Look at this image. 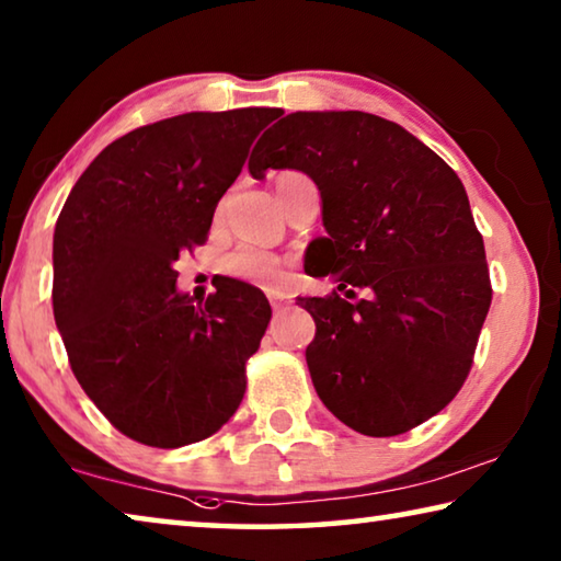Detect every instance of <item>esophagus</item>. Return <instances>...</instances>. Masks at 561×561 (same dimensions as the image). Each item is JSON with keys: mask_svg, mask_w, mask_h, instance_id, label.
<instances>
[{"mask_svg": "<svg viewBox=\"0 0 561 561\" xmlns=\"http://www.w3.org/2000/svg\"><path fill=\"white\" fill-rule=\"evenodd\" d=\"M266 297H270V301H272V307H274V309H282L284 301L289 299V295H282V291H266Z\"/></svg>", "mask_w": 561, "mask_h": 561, "instance_id": "obj_1", "label": "esophagus"}]
</instances>
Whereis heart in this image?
<instances>
[{"label": "heart", "mask_w": 561, "mask_h": 561, "mask_svg": "<svg viewBox=\"0 0 561 561\" xmlns=\"http://www.w3.org/2000/svg\"><path fill=\"white\" fill-rule=\"evenodd\" d=\"M297 172H282L277 176V190L284 180H289ZM225 272L229 277L242 279L249 284H260V287H274L284 279V262L274 252H266L260 247H239L232 254H227Z\"/></svg>", "instance_id": "1"}]
</instances>
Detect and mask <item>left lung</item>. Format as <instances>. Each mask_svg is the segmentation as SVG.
<instances>
[{
  "label": "left lung",
  "instance_id": "obj_1",
  "mask_svg": "<svg viewBox=\"0 0 561 561\" xmlns=\"http://www.w3.org/2000/svg\"><path fill=\"white\" fill-rule=\"evenodd\" d=\"M249 174L299 169L322 194L327 237L305 272L340 291L297 297L312 314L307 367L324 407L367 437H397L442 412L472 369L492 305L465 184L399 124L367 112H272ZM352 299V297H350Z\"/></svg>",
  "mask_w": 561,
  "mask_h": 561
}]
</instances>
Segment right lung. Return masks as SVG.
Listing matches in <instances>:
<instances>
[{
    "mask_svg": "<svg viewBox=\"0 0 561 561\" xmlns=\"http://www.w3.org/2000/svg\"><path fill=\"white\" fill-rule=\"evenodd\" d=\"M272 112H186L129 131L94 157L61 207L51 305L69 364L106 420L147 447L211 437L244 397L270 301L225 277L194 307L174 262L207 242Z\"/></svg>",
    "mask_w": 561,
    "mask_h": 561,
    "instance_id": "right-lung-1",
    "label": "right lung"
}]
</instances>
